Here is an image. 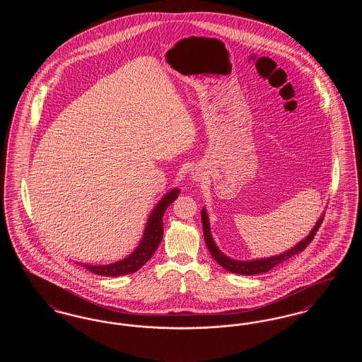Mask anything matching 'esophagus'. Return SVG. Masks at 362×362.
Returning <instances> with one entry per match:
<instances>
[{
	"mask_svg": "<svg viewBox=\"0 0 362 362\" xmlns=\"http://www.w3.org/2000/svg\"><path fill=\"white\" fill-rule=\"evenodd\" d=\"M191 176H192L194 180H199V179H201V173H199L198 170H194V171L191 173Z\"/></svg>",
	"mask_w": 362,
	"mask_h": 362,
	"instance_id": "34e87169",
	"label": "esophagus"
}]
</instances>
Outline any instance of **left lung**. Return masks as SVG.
I'll list each match as a JSON object with an SVG mask.
<instances>
[{"label":"left lung","instance_id":"8db88e82","mask_svg":"<svg viewBox=\"0 0 362 362\" xmlns=\"http://www.w3.org/2000/svg\"><path fill=\"white\" fill-rule=\"evenodd\" d=\"M201 218H202V226H204V236H205V243H206L207 250L211 254V257L214 260L221 264L225 270L235 273V274H241V276H255V274H260V273H267L270 272L273 267L278 266L279 263L285 262L286 259L292 258L294 255L300 254L301 251H304L307 248V245L310 244V241L313 240L316 232L319 230L320 225L325 220V213L319 217V220L316 221V225L312 228L310 235L307 238H304L303 240L300 241L298 244H296L291 250H288L284 254H279L276 257H270V258L263 259H254V260H235V259L226 257L223 254L218 247L216 245V243L211 238L210 233V225H209V218H207L206 210L205 207L201 211Z\"/></svg>","mask_w":362,"mask_h":362}]
</instances>
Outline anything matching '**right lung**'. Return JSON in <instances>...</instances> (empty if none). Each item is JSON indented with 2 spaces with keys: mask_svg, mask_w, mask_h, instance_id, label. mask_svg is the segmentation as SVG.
I'll return each mask as SVG.
<instances>
[{
  "mask_svg": "<svg viewBox=\"0 0 362 362\" xmlns=\"http://www.w3.org/2000/svg\"><path fill=\"white\" fill-rule=\"evenodd\" d=\"M180 189H173L158 201V204L156 205L148 218L141 243L127 258L118 260L115 263L103 264V266H93V264H83V266L88 272L96 276H119L136 273L155 254L160 241L163 239L164 211L177 198Z\"/></svg>",
  "mask_w": 362,
  "mask_h": 362,
  "instance_id": "add662e5",
  "label": "right lung"
}]
</instances>
